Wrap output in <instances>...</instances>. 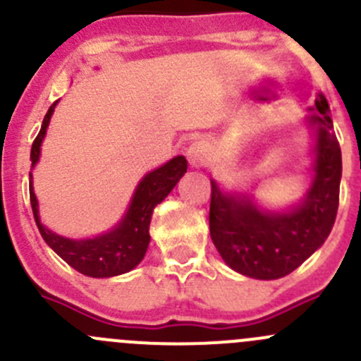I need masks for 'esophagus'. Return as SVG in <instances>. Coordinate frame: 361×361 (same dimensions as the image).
Instances as JSON below:
<instances>
[{
	"instance_id": "esophagus-1",
	"label": "esophagus",
	"mask_w": 361,
	"mask_h": 361,
	"mask_svg": "<svg viewBox=\"0 0 361 361\" xmlns=\"http://www.w3.org/2000/svg\"><path fill=\"white\" fill-rule=\"evenodd\" d=\"M187 159L194 167H202L208 162V148L204 142H192L187 148Z\"/></svg>"
}]
</instances>
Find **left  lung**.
I'll return each instance as SVG.
<instances>
[{
  "label": "left lung",
  "mask_w": 361,
  "mask_h": 361,
  "mask_svg": "<svg viewBox=\"0 0 361 361\" xmlns=\"http://www.w3.org/2000/svg\"><path fill=\"white\" fill-rule=\"evenodd\" d=\"M316 113L310 118L317 125L316 174L298 208L262 213L250 201L226 197L212 181L209 234L224 261L238 274L261 281L286 277L324 243L334 227L342 155L323 93L316 97Z\"/></svg>",
  "instance_id": "left-lung-1"
}]
</instances>
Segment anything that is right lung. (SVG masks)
Here are the masks:
<instances>
[{
	"label": "right lung",
	"mask_w": 361,
	"mask_h": 361,
	"mask_svg": "<svg viewBox=\"0 0 361 361\" xmlns=\"http://www.w3.org/2000/svg\"><path fill=\"white\" fill-rule=\"evenodd\" d=\"M56 104L58 102L49 107L40 132L31 146V166L38 162L40 145L44 141L45 130H47ZM185 173H187V159L180 155L174 157L159 169L146 174L139 183L137 190L132 197L130 208L120 226L102 236L93 238V240H68V238L58 236L47 227L42 226L40 216H38V202L35 197L33 185L30 181V201L35 222H37L45 243L79 274L97 279L127 274L142 261L146 254L149 243V222H152L153 208L167 197V194L173 190L174 185L180 181Z\"/></svg>",
	"instance_id": "add662e5"
}]
</instances>
